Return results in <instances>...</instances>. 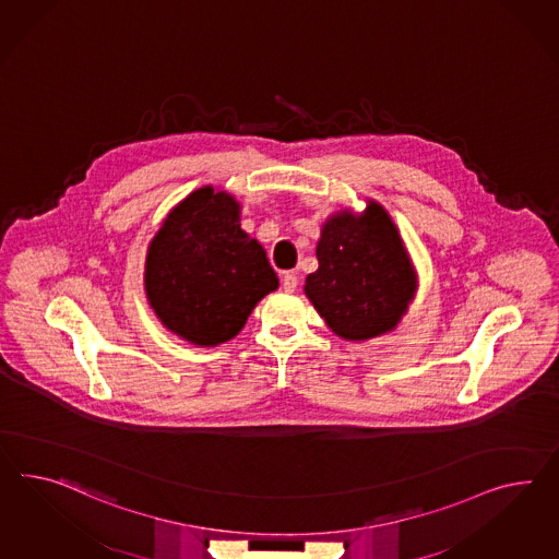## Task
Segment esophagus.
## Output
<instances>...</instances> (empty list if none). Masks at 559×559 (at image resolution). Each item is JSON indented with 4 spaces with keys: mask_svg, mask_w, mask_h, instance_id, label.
Here are the masks:
<instances>
[{
    "mask_svg": "<svg viewBox=\"0 0 559 559\" xmlns=\"http://www.w3.org/2000/svg\"><path fill=\"white\" fill-rule=\"evenodd\" d=\"M282 287H284V292H287V294L296 292V287H298V277H296V273H284V277H282Z\"/></svg>",
    "mask_w": 559,
    "mask_h": 559,
    "instance_id": "34e87169",
    "label": "esophagus"
}]
</instances>
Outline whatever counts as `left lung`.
Segmentation results:
<instances>
[{
  "instance_id": "left-lung-1",
  "label": "left lung",
  "mask_w": 559,
  "mask_h": 559,
  "mask_svg": "<svg viewBox=\"0 0 559 559\" xmlns=\"http://www.w3.org/2000/svg\"><path fill=\"white\" fill-rule=\"evenodd\" d=\"M318 270L304 294L344 341H369L397 329L417 292V272L393 218L377 201L355 215L326 218L316 245Z\"/></svg>"
}]
</instances>
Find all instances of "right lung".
Segmentation results:
<instances>
[{
    "instance_id": "right-lung-1",
    "label": "right lung",
    "mask_w": 559,
    "mask_h": 559,
    "mask_svg": "<svg viewBox=\"0 0 559 559\" xmlns=\"http://www.w3.org/2000/svg\"><path fill=\"white\" fill-rule=\"evenodd\" d=\"M277 286L265 249L241 229V204L227 190L190 192L147 247V301L166 329L194 346L235 338Z\"/></svg>"
}]
</instances>
